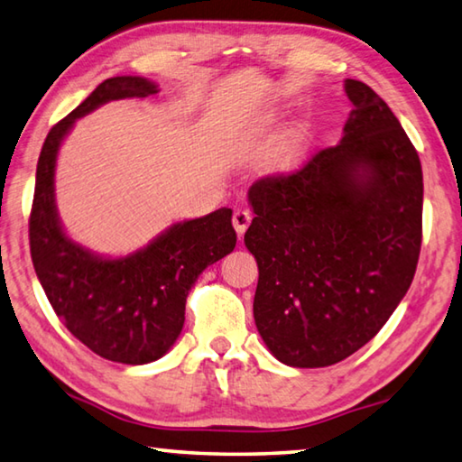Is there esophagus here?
I'll list each match as a JSON object with an SVG mask.
<instances>
[{
	"label": "esophagus",
	"mask_w": 462,
	"mask_h": 462,
	"mask_svg": "<svg viewBox=\"0 0 462 462\" xmlns=\"http://www.w3.org/2000/svg\"><path fill=\"white\" fill-rule=\"evenodd\" d=\"M252 218H254V215L249 213L247 208H237L236 213H233V226H236L239 237L247 231V226H249V223H252Z\"/></svg>",
	"instance_id": "obj_1"
}]
</instances>
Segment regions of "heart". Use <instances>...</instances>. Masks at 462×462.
Returning <instances> with one entry per match:
<instances>
[{
  "label": "heart",
  "instance_id": "obj_1",
  "mask_svg": "<svg viewBox=\"0 0 462 462\" xmlns=\"http://www.w3.org/2000/svg\"><path fill=\"white\" fill-rule=\"evenodd\" d=\"M276 121H278L276 116H268L260 119L254 127V134L257 137L268 135L270 129L276 125ZM309 143H310L309 125L304 124L294 125L292 129H288V132L276 142V145L268 152V156H265V168H268L270 172H278V174L290 172V170L298 168L306 158Z\"/></svg>",
  "mask_w": 462,
  "mask_h": 462
}]
</instances>
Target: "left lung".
I'll use <instances>...</instances> for the list:
<instances>
[{"label":"left lung","instance_id":"left-lung-1","mask_svg":"<svg viewBox=\"0 0 462 462\" xmlns=\"http://www.w3.org/2000/svg\"><path fill=\"white\" fill-rule=\"evenodd\" d=\"M345 91L343 140L247 192L255 327L292 367L335 365L369 343L406 296L422 245L416 148L374 88L346 79Z\"/></svg>","mask_w":462,"mask_h":462}]
</instances>
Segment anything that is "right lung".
<instances>
[{
    "label": "right lung",
    "instance_id": "add662e5",
    "mask_svg": "<svg viewBox=\"0 0 462 462\" xmlns=\"http://www.w3.org/2000/svg\"><path fill=\"white\" fill-rule=\"evenodd\" d=\"M158 93L143 77L103 80L48 132L36 168L30 213V254L64 327L103 359L143 365L160 359L184 327V306L207 265L237 244L231 208L176 223L132 255L101 257L67 237L54 202V166L64 135L99 105Z\"/></svg>",
    "mask_w": 462,
    "mask_h": 462
}]
</instances>
